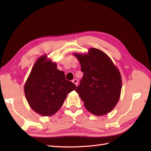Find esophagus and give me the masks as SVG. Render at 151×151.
<instances>
[{"instance_id": "34e87169", "label": "esophagus", "mask_w": 151, "mask_h": 151, "mask_svg": "<svg viewBox=\"0 0 151 151\" xmlns=\"http://www.w3.org/2000/svg\"><path fill=\"white\" fill-rule=\"evenodd\" d=\"M72 83L77 86V83H78V81H77V79H74V80L72 81Z\"/></svg>"}]
</instances>
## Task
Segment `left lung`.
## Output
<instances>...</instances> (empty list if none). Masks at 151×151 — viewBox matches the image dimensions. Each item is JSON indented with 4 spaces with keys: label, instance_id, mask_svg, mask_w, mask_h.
Masks as SVG:
<instances>
[{
    "label": "left lung",
    "instance_id": "obj_1",
    "mask_svg": "<svg viewBox=\"0 0 151 151\" xmlns=\"http://www.w3.org/2000/svg\"><path fill=\"white\" fill-rule=\"evenodd\" d=\"M78 59L84 75L76 92L88 110L96 116L111 111L121 94L120 72L107 55L90 48L88 53H73Z\"/></svg>",
    "mask_w": 151,
    "mask_h": 151
}]
</instances>
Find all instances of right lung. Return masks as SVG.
I'll return each mask as SVG.
<instances>
[{"mask_svg":"<svg viewBox=\"0 0 151 151\" xmlns=\"http://www.w3.org/2000/svg\"><path fill=\"white\" fill-rule=\"evenodd\" d=\"M57 67L56 62L43 55L35 62L24 84L29 106L42 116H50L57 113L67 94L76 88L74 83L65 79L64 72Z\"/></svg>","mask_w":151,"mask_h":151,"instance_id":"right-lung-1","label":"right lung"}]
</instances>
